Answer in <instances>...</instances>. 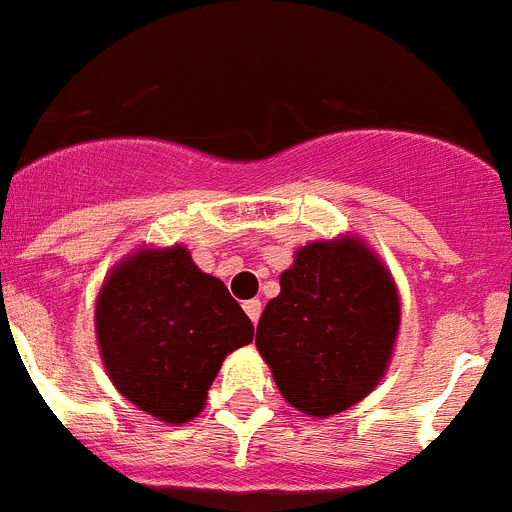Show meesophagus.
Returning a JSON list of instances; mask_svg holds the SVG:
<instances>
[{
  "instance_id": "34e87169",
  "label": "esophagus",
  "mask_w": 512,
  "mask_h": 512,
  "mask_svg": "<svg viewBox=\"0 0 512 512\" xmlns=\"http://www.w3.org/2000/svg\"><path fill=\"white\" fill-rule=\"evenodd\" d=\"M243 310H246V315L253 320V323H259V318H261V300L243 302Z\"/></svg>"
}]
</instances>
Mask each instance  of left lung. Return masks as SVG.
Masks as SVG:
<instances>
[{
    "mask_svg": "<svg viewBox=\"0 0 512 512\" xmlns=\"http://www.w3.org/2000/svg\"><path fill=\"white\" fill-rule=\"evenodd\" d=\"M279 284L256 348L292 408L343 413L377 387L395 346L400 300L390 271L364 243L343 238L300 248Z\"/></svg>",
    "mask_w": 512,
    "mask_h": 512,
    "instance_id": "left-lung-1",
    "label": "left lung"
}]
</instances>
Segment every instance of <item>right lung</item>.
<instances>
[{
    "instance_id": "obj_1",
    "label": "right lung",
    "mask_w": 512,
    "mask_h": 512,
    "mask_svg": "<svg viewBox=\"0 0 512 512\" xmlns=\"http://www.w3.org/2000/svg\"><path fill=\"white\" fill-rule=\"evenodd\" d=\"M94 320L112 384L166 423L200 413L225 356L253 341L228 287L182 246L122 261L99 292Z\"/></svg>"
}]
</instances>
